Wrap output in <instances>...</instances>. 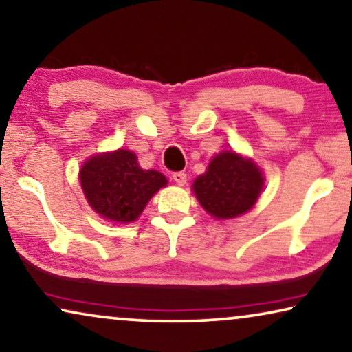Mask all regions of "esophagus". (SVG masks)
<instances>
[{
	"mask_svg": "<svg viewBox=\"0 0 352 352\" xmlns=\"http://www.w3.org/2000/svg\"><path fill=\"white\" fill-rule=\"evenodd\" d=\"M172 180H174L177 185H185L186 183V174L185 172H174V174H172Z\"/></svg>",
	"mask_w": 352,
	"mask_h": 352,
	"instance_id": "esophagus-1",
	"label": "esophagus"
}]
</instances>
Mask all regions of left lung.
Returning <instances> with one entry per match:
<instances>
[{
  "label": "left lung",
  "instance_id": "obj_1",
  "mask_svg": "<svg viewBox=\"0 0 352 352\" xmlns=\"http://www.w3.org/2000/svg\"><path fill=\"white\" fill-rule=\"evenodd\" d=\"M201 206L215 219H234L250 210L263 190V175L249 160L232 151L220 153L207 172L192 183Z\"/></svg>",
  "mask_w": 352,
  "mask_h": 352
}]
</instances>
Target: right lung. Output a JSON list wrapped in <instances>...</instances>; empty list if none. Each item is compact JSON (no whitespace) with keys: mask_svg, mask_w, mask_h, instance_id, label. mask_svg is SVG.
<instances>
[{"mask_svg":"<svg viewBox=\"0 0 352 352\" xmlns=\"http://www.w3.org/2000/svg\"><path fill=\"white\" fill-rule=\"evenodd\" d=\"M79 180L86 199L103 219L129 223L142 214L151 196L167 185L157 170H143L132 151L118 150L84 162Z\"/></svg>","mask_w":352,"mask_h":352,"instance_id":"right-lung-1","label":"right lung"}]
</instances>
